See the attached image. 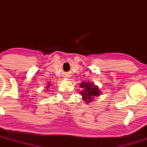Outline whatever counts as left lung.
Instances as JSON below:
<instances>
[{"label":"left lung","mask_w":147,"mask_h":147,"mask_svg":"<svg viewBox=\"0 0 147 147\" xmlns=\"http://www.w3.org/2000/svg\"><path fill=\"white\" fill-rule=\"evenodd\" d=\"M80 87L82 88V91H81L80 94L82 95L84 101H85L86 103L92 102L94 97L100 95L99 88L97 86L94 85V84L84 82L80 84Z\"/></svg>","instance_id":"obj_1"}]
</instances>
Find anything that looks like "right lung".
<instances>
[{
    "mask_svg": "<svg viewBox=\"0 0 147 147\" xmlns=\"http://www.w3.org/2000/svg\"><path fill=\"white\" fill-rule=\"evenodd\" d=\"M49 86H50V84H49ZM47 88H49V86H47Z\"/></svg>",
    "mask_w": 147,
    "mask_h": 147,
    "instance_id": "add662e5",
    "label": "right lung"
}]
</instances>
